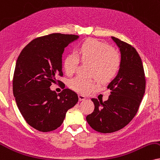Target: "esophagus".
<instances>
[{"instance_id":"obj_1","label":"esophagus","mask_w":160,"mask_h":160,"mask_svg":"<svg viewBox=\"0 0 160 160\" xmlns=\"http://www.w3.org/2000/svg\"><path fill=\"white\" fill-rule=\"evenodd\" d=\"M86 98V97L83 95H78V99H79V101H83V100H84Z\"/></svg>"}]
</instances>
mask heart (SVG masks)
Segmentation results:
<instances>
[{
  "label": "heart",
  "instance_id": "b5f03b06",
  "mask_svg": "<svg viewBox=\"0 0 160 160\" xmlns=\"http://www.w3.org/2000/svg\"><path fill=\"white\" fill-rule=\"evenodd\" d=\"M79 58L82 62L92 64V75H96L102 82H107L115 78L119 72L121 58L119 52L109 44L96 39H88L82 42L76 50L67 56L64 62L66 73L72 75L76 72ZM99 85L96 78H85L76 76L69 82L71 89L80 93H88Z\"/></svg>",
  "mask_w": 160,
  "mask_h": 160
}]
</instances>
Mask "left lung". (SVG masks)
<instances>
[{"instance_id": "left-lung-1", "label": "left lung", "mask_w": 160, "mask_h": 160, "mask_svg": "<svg viewBox=\"0 0 160 160\" xmlns=\"http://www.w3.org/2000/svg\"><path fill=\"white\" fill-rule=\"evenodd\" d=\"M119 47L121 64L118 75L108 88L107 101L92 98L94 110L86 120L95 131L109 133L119 131L133 119L140 105L145 90V76L142 59L133 47L111 37Z\"/></svg>"}]
</instances>
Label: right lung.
Wrapping results in <instances>:
<instances>
[{
	"label": "right lung",
	"instance_id": "right-lung-1",
	"mask_svg": "<svg viewBox=\"0 0 160 160\" xmlns=\"http://www.w3.org/2000/svg\"><path fill=\"white\" fill-rule=\"evenodd\" d=\"M76 35L52 33L31 41L21 51L15 64L13 95L27 124L41 132L60 127L67 111L78 101L76 92L68 88L57 94L50 90L52 83L63 76L62 54ZM63 88V87H62Z\"/></svg>",
	"mask_w": 160,
	"mask_h": 160
}]
</instances>
